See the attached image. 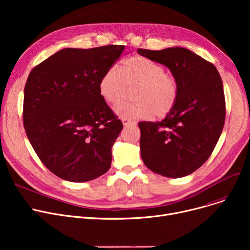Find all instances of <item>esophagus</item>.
Returning <instances> with one entry per match:
<instances>
[{"instance_id": "34e87169", "label": "esophagus", "mask_w": 250, "mask_h": 250, "mask_svg": "<svg viewBox=\"0 0 250 250\" xmlns=\"http://www.w3.org/2000/svg\"><path fill=\"white\" fill-rule=\"evenodd\" d=\"M122 122H123V124H124V125H125V126L136 125V122H135V121H133V120H129V118H123Z\"/></svg>"}]
</instances>
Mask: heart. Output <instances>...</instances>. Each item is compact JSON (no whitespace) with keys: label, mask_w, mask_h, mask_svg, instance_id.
Wrapping results in <instances>:
<instances>
[{"label":"heart","mask_w":250,"mask_h":250,"mask_svg":"<svg viewBox=\"0 0 250 250\" xmlns=\"http://www.w3.org/2000/svg\"><path fill=\"white\" fill-rule=\"evenodd\" d=\"M125 85H138L134 92L136 101L118 105L115 112L129 120L165 116L179 97L177 79L165 73L162 64L144 56L125 59L118 70L109 68L99 80V94L106 102L117 105L125 96Z\"/></svg>","instance_id":"1"}]
</instances>
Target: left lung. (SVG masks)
Wrapping results in <instances>:
<instances>
[{
  "mask_svg": "<svg viewBox=\"0 0 250 250\" xmlns=\"http://www.w3.org/2000/svg\"><path fill=\"white\" fill-rule=\"evenodd\" d=\"M138 52L166 65L179 84L177 103L163 121L139 123L142 159L155 173L187 176L208 159L224 126L221 76L212 62L183 47Z\"/></svg>",
  "mask_w": 250,
  "mask_h": 250,
  "instance_id": "8db88e82",
  "label": "left lung"
}]
</instances>
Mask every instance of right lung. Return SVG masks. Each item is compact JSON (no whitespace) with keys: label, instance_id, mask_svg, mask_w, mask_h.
I'll list each match as a JSON object with an SVG mask.
<instances>
[{"label":"right lung","instance_id":"right-lung-1","mask_svg":"<svg viewBox=\"0 0 250 250\" xmlns=\"http://www.w3.org/2000/svg\"><path fill=\"white\" fill-rule=\"evenodd\" d=\"M125 45L63 48L34 67L26 81L23 125L38 158L60 178L84 182L111 165L123 129L98 83Z\"/></svg>","mask_w":250,"mask_h":250}]
</instances>
